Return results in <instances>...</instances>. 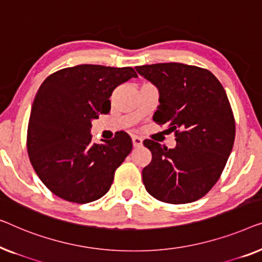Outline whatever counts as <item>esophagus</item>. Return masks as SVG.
I'll use <instances>...</instances> for the list:
<instances>
[{
  "label": "esophagus",
  "instance_id": "obj_1",
  "mask_svg": "<svg viewBox=\"0 0 262 262\" xmlns=\"http://www.w3.org/2000/svg\"><path fill=\"white\" fill-rule=\"evenodd\" d=\"M132 141H133V146L134 147H141L142 146V139L140 136L133 135L132 136Z\"/></svg>",
  "mask_w": 262,
  "mask_h": 262
}]
</instances>
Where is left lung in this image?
Here are the masks:
<instances>
[{
    "label": "left lung",
    "instance_id": "8db88e82",
    "mask_svg": "<svg viewBox=\"0 0 262 262\" xmlns=\"http://www.w3.org/2000/svg\"><path fill=\"white\" fill-rule=\"evenodd\" d=\"M159 91L153 120L174 132V148L145 140L152 161L142 169L147 192L171 204L200 200L219 180L235 140V121L226 90L208 70L180 64L136 66Z\"/></svg>",
    "mask_w": 262,
    "mask_h": 262
}]
</instances>
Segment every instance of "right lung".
Here are the masks:
<instances>
[{
	"mask_svg": "<svg viewBox=\"0 0 262 262\" xmlns=\"http://www.w3.org/2000/svg\"><path fill=\"white\" fill-rule=\"evenodd\" d=\"M138 77L132 68L77 65L47 77L33 102L27 133L32 166L41 182L62 200L89 203L104 196L115 169L130 153L127 133L93 141V120L110 110L120 84Z\"/></svg>",
	"mask_w": 262,
	"mask_h": 262,
	"instance_id": "add662e5",
	"label": "right lung"
}]
</instances>
